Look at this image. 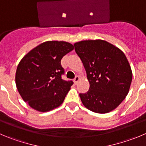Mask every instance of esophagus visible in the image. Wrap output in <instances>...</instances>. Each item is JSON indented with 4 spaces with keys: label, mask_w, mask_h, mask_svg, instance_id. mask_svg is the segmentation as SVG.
Returning <instances> with one entry per match:
<instances>
[{
    "label": "esophagus",
    "mask_w": 146,
    "mask_h": 146,
    "mask_svg": "<svg viewBox=\"0 0 146 146\" xmlns=\"http://www.w3.org/2000/svg\"><path fill=\"white\" fill-rule=\"evenodd\" d=\"M80 80V77L78 76H76V77H75V78L73 79V81H74V83L76 84H77V83L78 82V81Z\"/></svg>",
    "instance_id": "1"
}]
</instances>
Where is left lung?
Segmentation results:
<instances>
[{"label": "left lung", "mask_w": 146, "mask_h": 146, "mask_svg": "<svg viewBox=\"0 0 146 146\" xmlns=\"http://www.w3.org/2000/svg\"><path fill=\"white\" fill-rule=\"evenodd\" d=\"M75 51L86 69L90 87L79 94L91 111L104 114L125 99L133 78L130 65L119 49L104 40H86L74 44Z\"/></svg>", "instance_id": "obj_1"}]
</instances>
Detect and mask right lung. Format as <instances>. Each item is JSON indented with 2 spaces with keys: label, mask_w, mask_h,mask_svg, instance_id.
Wrapping results in <instances>:
<instances>
[{
  "label": "right lung",
  "mask_w": 146,
  "mask_h": 146,
  "mask_svg": "<svg viewBox=\"0 0 146 146\" xmlns=\"http://www.w3.org/2000/svg\"><path fill=\"white\" fill-rule=\"evenodd\" d=\"M73 49L68 42L47 41L20 61L16 73V87L32 108L45 112L63 102L73 82L62 78L65 70L61 59Z\"/></svg>",
  "instance_id": "obj_1"
}]
</instances>
